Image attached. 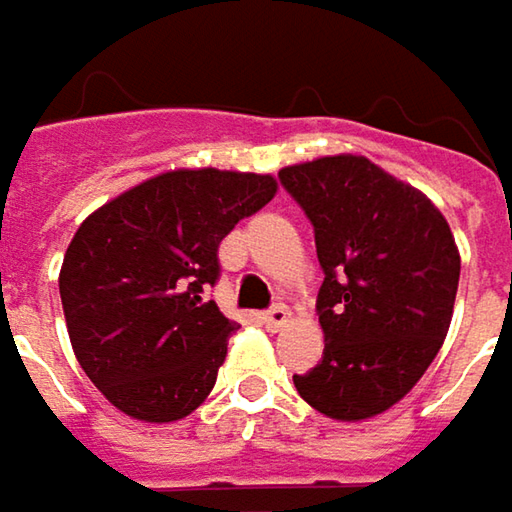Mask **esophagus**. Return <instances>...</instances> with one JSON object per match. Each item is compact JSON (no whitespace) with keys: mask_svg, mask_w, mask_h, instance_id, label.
I'll use <instances>...</instances> for the list:
<instances>
[{"mask_svg":"<svg viewBox=\"0 0 512 512\" xmlns=\"http://www.w3.org/2000/svg\"><path fill=\"white\" fill-rule=\"evenodd\" d=\"M259 320H262V326H265V329H271V332H279V329H282V326H285V323L291 320V311L285 309V306H274L271 311H265V314H262Z\"/></svg>","mask_w":512,"mask_h":512,"instance_id":"obj_1","label":"esophagus"}]
</instances>
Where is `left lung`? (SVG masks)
<instances>
[{"label":"left lung","instance_id":"8db88e82","mask_svg":"<svg viewBox=\"0 0 512 512\" xmlns=\"http://www.w3.org/2000/svg\"><path fill=\"white\" fill-rule=\"evenodd\" d=\"M314 224L323 358L297 393L338 422L379 417L420 382L455 311L460 250L443 212L361 154L285 165Z\"/></svg>","mask_w":512,"mask_h":512}]
</instances>
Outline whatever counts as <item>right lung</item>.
Returning a JSON list of instances; mask_svg holds the SVG:
<instances>
[{"label":"right lung","instance_id":"obj_1","mask_svg":"<svg viewBox=\"0 0 512 512\" xmlns=\"http://www.w3.org/2000/svg\"><path fill=\"white\" fill-rule=\"evenodd\" d=\"M279 189L274 174L171 168L87 215L60 265L78 364L139 422H177L212 393L238 329L203 288L218 244Z\"/></svg>","mask_w":512,"mask_h":512}]
</instances>
